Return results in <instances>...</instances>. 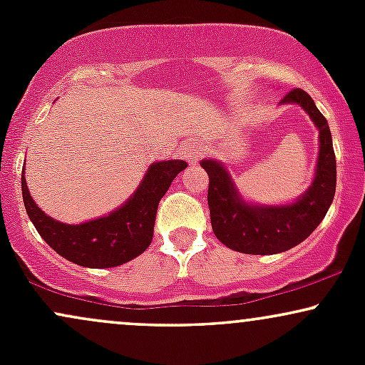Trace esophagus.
Wrapping results in <instances>:
<instances>
[{
	"mask_svg": "<svg viewBox=\"0 0 365 365\" xmlns=\"http://www.w3.org/2000/svg\"><path fill=\"white\" fill-rule=\"evenodd\" d=\"M180 154H182V158H185L188 163H195L200 156V149L194 144H187L185 148H182V150H180Z\"/></svg>",
	"mask_w": 365,
	"mask_h": 365,
	"instance_id": "1",
	"label": "esophagus"
}]
</instances>
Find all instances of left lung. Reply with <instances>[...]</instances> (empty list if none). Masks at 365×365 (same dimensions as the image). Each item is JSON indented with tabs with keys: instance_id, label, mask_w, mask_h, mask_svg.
Listing matches in <instances>:
<instances>
[{
	"instance_id": "1",
	"label": "left lung",
	"mask_w": 365,
	"mask_h": 365,
	"mask_svg": "<svg viewBox=\"0 0 365 365\" xmlns=\"http://www.w3.org/2000/svg\"><path fill=\"white\" fill-rule=\"evenodd\" d=\"M282 104H299L319 130V154L311 187L290 204L264 206L247 202L223 163L202 159L200 166L209 175L207 204L212 232L221 244L237 252L267 255L279 254L304 242L324 220L336 190V159L328 121L312 98L302 89H293Z\"/></svg>"
}]
</instances>
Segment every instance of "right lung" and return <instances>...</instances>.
I'll use <instances>...</instances> for the list:
<instances>
[{
  "label": "right lung",
  "mask_w": 365,
  "mask_h": 365,
  "mask_svg": "<svg viewBox=\"0 0 365 365\" xmlns=\"http://www.w3.org/2000/svg\"><path fill=\"white\" fill-rule=\"evenodd\" d=\"M187 163L182 159L153 163L125 204L108 216L81 225H66L48 216L29 194L22 173V197L37 233L54 252L83 267H115L132 261L150 245L158 204Z\"/></svg>",
  "instance_id": "right-lung-1"
}]
</instances>
